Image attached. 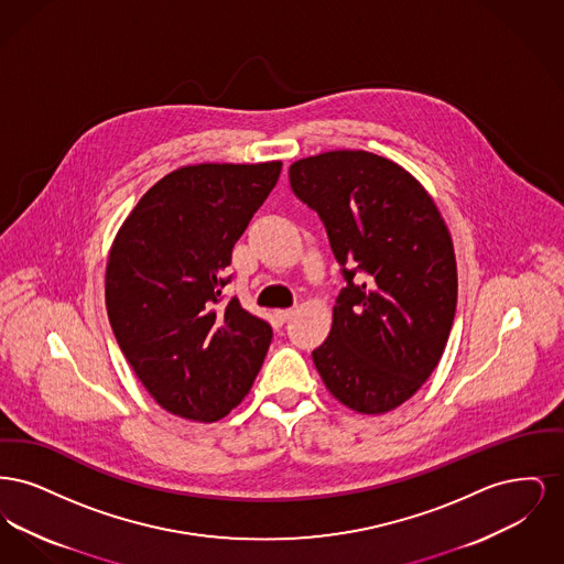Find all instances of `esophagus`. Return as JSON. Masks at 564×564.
<instances>
[{
  "label": "esophagus",
  "instance_id": "obj_1",
  "mask_svg": "<svg viewBox=\"0 0 564 564\" xmlns=\"http://www.w3.org/2000/svg\"><path fill=\"white\" fill-rule=\"evenodd\" d=\"M294 313L295 308H281V311H274V313H272V317H274V323H276V325H283V323L292 319V315H294Z\"/></svg>",
  "mask_w": 564,
  "mask_h": 564
}]
</instances>
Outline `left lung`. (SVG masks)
I'll return each mask as SVG.
<instances>
[{"instance_id": "1", "label": "left lung", "mask_w": 564, "mask_h": 564, "mask_svg": "<svg viewBox=\"0 0 564 564\" xmlns=\"http://www.w3.org/2000/svg\"><path fill=\"white\" fill-rule=\"evenodd\" d=\"M295 196L325 226L345 288L313 350L325 387L361 414L410 400L435 370L456 311L451 232L400 164L338 150L290 166Z\"/></svg>"}]
</instances>
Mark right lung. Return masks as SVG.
Returning a JSON list of instances; mask_svg holds the SVG:
<instances>
[{"label": "right lung", "mask_w": 564, "mask_h": 564, "mask_svg": "<svg viewBox=\"0 0 564 564\" xmlns=\"http://www.w3.org/2000/svg\"><path fill=\"white\" fill-rule=\"evenodd\" d=\"M281 162L182 166L137 203L109 251L113 336L150 395L198 423L249 393L272 327L226 302L232 247L264 205Z\"/></svg>", "instance_id": "right-lung-1"}]
</instances>
